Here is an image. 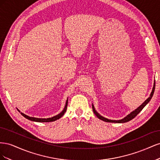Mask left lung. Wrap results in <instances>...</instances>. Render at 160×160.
<instances>
[{
    "label": "left lung",
    "instance_id": "8db88e82",
    "mask_svg": "<svg viewBox=\"0 0 160 160\" xmlns=\"http://www.w3.org/2000/svg\"><path fill=\"white\" fill-rule=\"evenodd\" d=\"M155 86H156V81H154L153 87V89H152V91L151 94H150L149 98H148L146 101H145L144 102H143L141 105H140L139 108H138L135 111H133L132 113H130L129 115H128L126 116V117L122 119H120V120H111V119H107V118H105L103 117V116H101V115H99L98 112H97L96 110L95 109V108H94L93 105L92 104V108H93V113H95V115L97 116V117H98L99 119L102 120V121H104V122H111V123H125V122H129V121H130V120H132V119H133V118L135 117V116H136V115L140 112V111H141L143 109V108L145 107V106H146V105L149 103V101L150 100H151V99H152V96H153V95L154 91H155Z\"/></svg>",
    "mask_w": 160,
    "mask_h": 160
}]
</instances>
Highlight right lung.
Returning <instances> with one entry per match:
<instances>
[{
	"label": "right lung",
	"mask_w": 160,
	"mask_h": 160,
	"mask_svg": "<svg viewBox=\"0 0 160 160\" xmlns=\"http://www.w3.org/2000/svg\"><path fill=\"white\" fill-rule=\"evenodd\" d=\"M67 99H68V98H67ZM67 103H68V99H67L65 106L63 110H62L59 114H58V115L54 116V117H52V118H47V119H45V118H36L29 117V116H28V115H27L25 114H24L23 113H21V111H19L18 109H17V110L19 111V112L21 113V114L23 116V117H25L26 119H27L28 120L32 121V122H54V121H56L57 119H59V118H61L62 117V115L65 114V113L66 112L67 108Z\"/></svg>",
	"instance_id": "right-lung-1"
}]
</instances>
